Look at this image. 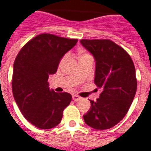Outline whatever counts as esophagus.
I'll return each instance as SVG.
<instances>
[{"mask_svg": "<svg viewBox=\"0 0 151 151\" xmlns=\"http://www.w3.org/2000/svg\"><path fill=\"white\" fill-rule=\"evenodd\" d=\"M72 98H73V100L75 101H80L81 99V98L80 97V96H78V95H76V94H74L72 95Z\"/></svg>", "mask_w": 151, "mask_h": 151, "instance_id": "esophagus-1", "label": "esophagus"}]
</instances>
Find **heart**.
I'll use <instances>...</instances> for the list:
<instances>
[{"label":"heart","mask_w":151,"mask_h":151,"mask_svg":"<svg viewBox=\"0 0 151 151\" xmlns=\"http://www.w3.org/2000/svg\"><path fill=\"white\" fill-rule=\"evenodd\" d=\"M67 56H68V55H67V53L64 54L63 56V58H61V60H60V65H61V64L63 63L64 62L66 61V59L67 58ZM89 56H90V55H89L88 53H81V56H80V59H81V58H86V57H89Z\"/></svg>","instance_id":"1"}]
</instances>
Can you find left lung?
Returning a JSON list of instances; mask_svg holds the SVG:
<instances>
[{
	"instance_id": "1",
	"label": "left lung",
	"mask_w": 151,
	"mask_h": 151,
	"mask_svg": "<svg viewBox=\"0 0 151 151\" xmlns=\"http://www.w3.org/2000/svg\"><path fill=\"white\" fill-rule=\"evenodd\" d=\"M81 43L95 58L94 83L101 88L97 101L90 100L84 120L94 129H111L126 115L135 97L134 64L129 53L111 40L84 39Z\"/></svg>"
}]
</instances>
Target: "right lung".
<instances>
[{"label":"right lung","mask_w":151,"mask_h":151,"mask_svg":"<svg viewBox=\"0 0 151 151\" xmlns=\"http://www.w3.org/2000/svg\"><path fill=\"white\" fill-rule=\"evenodd\" d=\"M77 41L42 33L30 40L16 57L13 95L23 116L38 129L57 126L71 101V95L67 92L50 90L48 79L56 73L61 58Z\"/></svg>","instance_id":"add662e5"}]
</instances>
